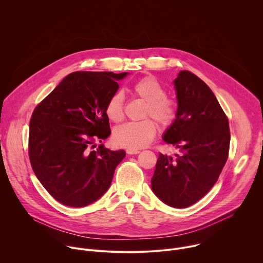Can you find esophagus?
<instances>
[{"mask_svg": "<svg viewBox=\"0 0 263 263\" xmlns=\"http://www.w3.org/2000/svg\"><path fill=\"white\" fill-rule=\"evenodd\" d=\"M126 152L129 155H135V154L140 153V151H139V149H137V148H127Z\"/></svg>", "mask_w": 263, "mask_h": 263, "instance_id": "1", "label": "esophagus"}]
</instances>
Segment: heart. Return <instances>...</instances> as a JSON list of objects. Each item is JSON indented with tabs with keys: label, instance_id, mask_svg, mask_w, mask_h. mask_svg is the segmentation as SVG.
Segmentation results:
<instances>
[{
	"label": "heart",
	"instance_id": "b5f03b06",
	"mask_svg": "<svg viewBox=\"0 0 263 263\" xmlns=\"http://www.w3.org/2000/svg\"><path fill=\"white\" fill-rule=\"evenodd\" d=\"M132 90L136 97L146 103L143 117H151L161 126H171L177 118V104L166 96L165 88L156 79L144 77L136 81ZM125 96L122 91L112 93L105 106L107 118L119 123L124 118ZM157 132V125L151 119L140 122H128L114 130V141L124 147L140 148L153 140Z\"/></svg>",
	"mask_w": 263,
	"mask_h": 263
}]
</instances>
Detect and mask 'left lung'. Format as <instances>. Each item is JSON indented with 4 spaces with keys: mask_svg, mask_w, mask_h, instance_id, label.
<instances>
[{
    "mask_svg": "<svg viewBox=\"0 0 263 263\" xmlns=\"http://www.w3.org/2000/svg\"><path fill=\"white\" fill-rule=\"evenodd\" d=\"M174 84L177 118L163 140L178 147L180 154L176 158L159 155L151 185L166 205L186 208L217 181L229 155L230 129L214 93L195 73L181 70Z\"/></svg>",
    "mask_w": 263,
    "mask_h": 263,
    "instance_id": "obj_1",
    "label": "left lung"
}]
</instances>
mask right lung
<instances>
[{
	"instance_id": "add662e5",
	"label": "right lung",
	"mask_w": 263,
	"mask_h": 263,
	"mask_svg": "<svg viewBox=\"0 0 263 263\" xmlns=\"http://www.w3.org/2000/svg\"><path fill=\"white\" fill-rule=\"evenodd\" d=\"M128 72L74 71L34 109L29 158L37 179L59 203L84 207L109 189L124 149L95 142L111 131L105 106Z\"/></svg>"
}]
</instances>
